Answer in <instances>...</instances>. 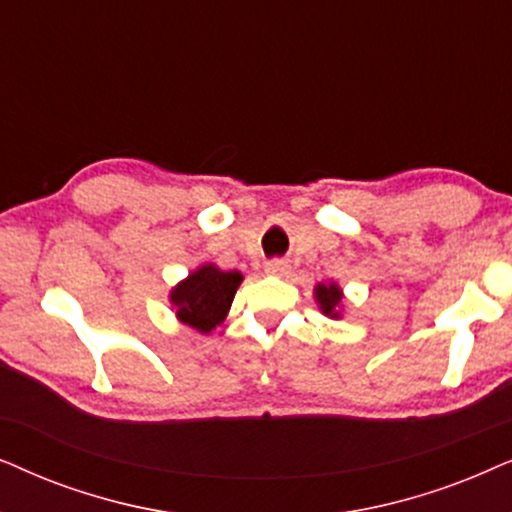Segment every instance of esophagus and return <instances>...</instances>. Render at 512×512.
<instances>
[{"label": "esophagus", "mask_w": 512, "mask_h": 512, "mask_svg": "<svg viewBox=\"0 0 512 512\" xmlns=\"http://www.w3.org/2000/svg\"><path fill=\"white\" fill-rule=\"evenodd\" d=\"M269 276H285L288 274V264L281 262V260H274V262H267V267H264Z\"/></svg>", "instance_id": "1"}]
</instances>
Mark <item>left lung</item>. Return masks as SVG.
<instances>
[{
    "instance_id": "1",
    "label": "left lung",
    "mask_w": 512,
    "mask_h": 512,
    "mask_svg": "<svg viewBox=\"0 0 512 512\" xmlns=\"http://www.w3.org/2000/svg\"><path fill=\"white\" fill-rule=\"evenodd\" d=\"M313 297H316V304L323 316L332 318V320H339L342 318V311H344V290L339 288V283H316V288H313Z\"/></svg>"
}]
</instances>
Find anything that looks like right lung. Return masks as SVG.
I'll return each instance as SVG.
<instances>
[{
	"label": "right lung",
	"instance_id": "add662e5",
	"mask_svg": "<svg viewBox=\"0 0 512 512\" xmlns=\"http://www.w3.org/2000/svg\"><path fill=\"white\" fill-rule=\"evenodd\" d=\"M241 283V271H222L215 264H201L170 288L168 302L182 325L208 335L224 323Z\"/></svg>",
	"mask_w": 512,
	"mask_h": 512
}]
</instances>
